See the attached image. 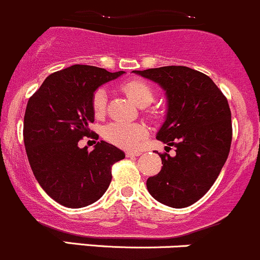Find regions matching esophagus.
Here are the masks:
<instances>
[{
    "mask_svg": "<svg viewBox=\"0 0 260 260\" xmlns=\"http://www.w3.org/2000/svg\"><path fill=\"white\" fill-rule=\"evenodd\" d=\"M139 155H141L140 151H126L127 158H133V156H139Z\"/></svg>",
    "mask_w": 260,
    "mask_h": 260,
    "instance_id": "34e87169",
    "label": "esophagus"
}]
</instances>
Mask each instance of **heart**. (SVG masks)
<instances>
[{"label": "heart", "mask_w": 260, "mask_h": 260, "mask_svg": "<svg viewBox=\"0 0 260 260\" xmlns=\"http://www.w3.org/2000/svg\"><path fill=\"white\" fill-rule=\"evenodd\" d=\"M122 89L135 105L145 107L151 104L154 99L153 89L143 81H129L122 84ZM107 92L105 88H99L92 97V109L97 117L102 116L106 111ZM148 135V129L143 124L114 121L106 125L104 136L106 140L124 149H135Z\"/></svg>", "instance_id": "1"}]
</instances>
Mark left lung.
Instances as JSON below:
<instances>
[{"label": "left lung", "mask_w": 260, "mask_h": 260, "mask_svg": "<svg viewBox=\"0 0 260 260\" xmlns=\"http://www.w3.org/2000/svg\"><path fill=\"white\" fill-rule=\"evenodd\" d=\"M133 73L166 92V117L156 139L176 148L174 156L160 154L161 171L149 177L146 188L166 206H191L211 188L228 159L233 135L228 100L209 76L188 67Z\"/></svg>", "instance_id": "1"}]
</instances>
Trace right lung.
Segmentation results:
<instances>
[{
	"mask_svg": "<svg viewBox=\"0 0 260 260\" xmlns=\"http://www.w3.org/2000/svg\"><path fill=\"white\" fill-rule=\"evenodd\" d=\"M125 72L76 64L46 77L30 97L24 117V143L35 178L54 201L71 209L93 204L111 182V167L125 153L101 140L79 148L94 121L92 97L102 84Z\"/></svg>",
	"mask_w": 260,
	"mask_h": 260,
	"instance_id": "right-lung-1",
	"label": "right lung"
}]
</instances>
